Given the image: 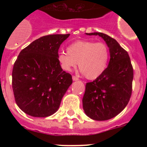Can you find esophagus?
<instances>
[{"label":"esophagus","instance_id":"esophagus-1","mask_svg":"<svg viewBox=\"0 0 147 147\" xmlns=\"http://www.w3.org/2000/svg\"><path fill=\"white\" fill-rule=\"evenodd\" d=\"M73 80L74 81H76V80H79V77H77V76H73Z\"/></svg>","mask_w":147,"mask_h":147}]
</instances>
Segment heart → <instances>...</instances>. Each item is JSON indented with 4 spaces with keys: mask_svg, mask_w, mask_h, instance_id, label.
Masks as SVG:
<instances>
[{
    "mask_svg": "<svg viewBox=\"0 0 147 147\" xmlns=\"http://www.w3.org/2000/svg\"><path fill=\"white\" fill-rule=\"evenodd\" d=\"M57 58L64 71H71L78 63L80 71L87 79L95 80L106 69L110 50L102 42L78 40L67 48V53H59Z\"/></svg>",
    "mask_w": 147,
    "mask_h": 147,
    "instance_id": "b5f03b06",
    "label": "heart"
}]
</instances>
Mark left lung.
I'll return each instance as SVG.
<instances>
[{
	"label": "left lung",
	"mask_w": 147,
	"mask_h": 147,
	"mask_svg": "<svg viewBox=\"0 0 147 147\" xmlns=\"http://www.w3.org/2000/svg\"><path fill=\"white\" fill-rule=\"evenodd\" d=\"M87 34L104 39L110 49V59L103 74L86 84L83 109L90 119L108 120L120 113L130 99L133 67L127 51L115 39L101 32Z\"/></svg>",
	"instance_id": "left-lung-1"
}]
</instances>
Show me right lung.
Masks as SVG:
<instances>
[{
    "label": "right lung",
    "instance_id": "right-lung-1",
    "mask_svg": "<svg viewBox=\"0 0 147 147\" xmlns=\"http://www.w3.org/2000/svg\"><path fill=\"white\" fill-rule=\"evenodd\" d=\"M50 34L34 40L21 51L12 69V90L18 106L34 117H47L57 111L72 84V76L58 61L60 45L69 37Z\"/></svg>",
    "mask_w": 147,
    "mask_h": 147
}]
</instances>
